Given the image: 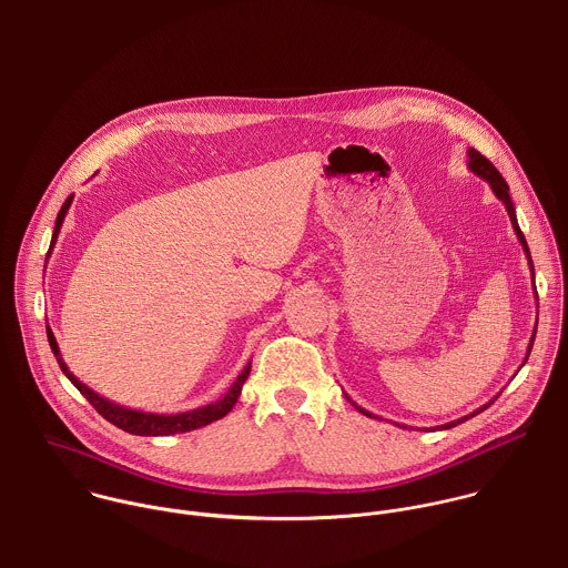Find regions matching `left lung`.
Here are the masks:
<instances>
[{
    "instance_id": "8db88e82",
    "label": "left lung",
    "mask_w": 568,
    "mask_h": 568,
    "mask_svg": "<svg viewBox=\"0 0 568 568\" xmlns=\"http://www.w3.org/2000/svg\"><path fill=\"white\" fill-rule=\"evenodd\" d=\"M466 155H468V169H470V173H475L477 178H481L484 182H488V186H490V191L495 193V197L506 206V213H508V217H510V224H513V231H515V235H517V240H519V244H521V248H524V253H526V257H528V266H530V273H532V280H535V268H532V262H530V251H528V244H526V240H524V235H521V231H519V224H517V217H515V206H513V200H510V195H508V184L504 182V178L499 175V171L479 153V151H475V149H468L466 151ZM532 286H535V282H532ZM537 295V293H535ZM532 342H535V331H532V335H530V342H528V348H526V357H524V362H521V366L526 364V359H528V355H530V348H532ZM344 397L362 413V415H366V417H373V419H377V415H373L371 410H364L362 406H357L346 393H344ZM497 397H493L490 402H486L484 406H479L477 410H473L470 415H464V417H459V419H453V422H448V424H442V426H433L430 430H435V428H442V430H446V428H453V426H457V424H462V422H466V419H470V417H475L477 413H481V410H486L493 402H495ZM399 426V424H397ZM404 428V426H402Z\"/></svg>"
}]
</instances>
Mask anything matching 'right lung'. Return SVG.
<instances>
[{
    "label": "right lung",
    "mask_w": 568,
    "mask_h": 568,
    "mask_svg": "<svg viewBox=\"0 0 568 568\" xmlns=\"http://www.w3.org/2000/svg\"><path fill=\"white\" fill-rule=\"evenodd\" d=\"M73 197L75 195H69L67 202L62 204L60 213H58V220H55V231H53V237H51V246H49V253L47 257H51V251L55 248V242H58V235H60V229L64 224V217L73 204ZM47 335H49V344L58 357V364L60 368L64 371V375L73 382V386L93 404V408L104 417L109 419L111 424H115L118 428L131 433V435H146V437H160V435H173V433H189V430H195V428H202L215 419H222L224 415H229L242 393V386L244 382L248 379V373H251V362L244 366V371L237 375V379L233 382V386L224 393V397H220L217 402L213 404H206V406H200V408H193V410H186V413H175V415H160V413H144V410H135V408H126V406H120L106 397H102L100 393H95L93 388H89L87 384H82L67 366L62 353H60V346H58V339L51 331V326H47Z\"/></svg>",
    "instance_id": "right-lung-1"
}]
</instances>
